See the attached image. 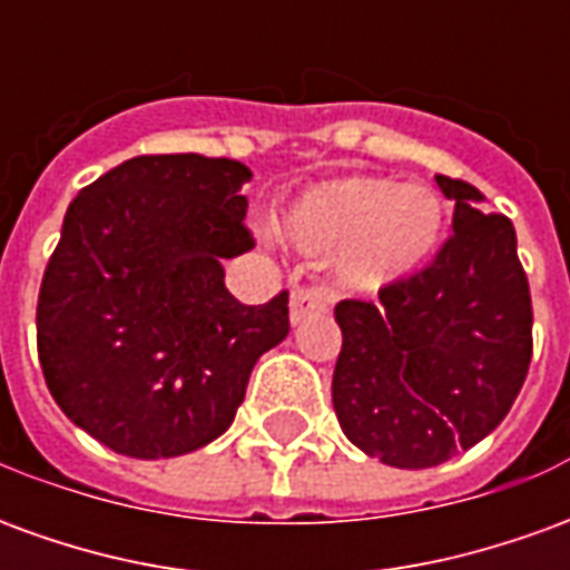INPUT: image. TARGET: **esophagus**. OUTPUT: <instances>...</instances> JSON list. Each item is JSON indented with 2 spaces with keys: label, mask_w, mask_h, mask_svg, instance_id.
<instances>
[{
  "label": "esophagus",
  "mask_w": 570,
  "mask_h": 570,
  "mask_svg": "<svg viewBox=\"0 0 570 570\" xmlns=\"http://www.w3.org/2000/svg\"><path fill=\"white\" fill-rule=\"evenodd\" d=\"M323 311H326V298L321 289H293V296H289V323L293 326H302L311 317H321Z\"/></svg>",
  "instance_id": "34e87169"
}]
</instances>
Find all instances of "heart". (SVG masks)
<instances>
[{"label":"heart","instance_id":"obj_1","mask_svg":"<svg viewBox=\"0 0 570 570\" xmlns=\"http://www.w3.org/2000/svg\"><path fill=\"white\" fill-rule=\"evenodd\" d=\"M445 232L442 200L391 176L342 174L311 183L286 204L277 235L305 256H333L335 284L379 296L433 259Z\"/></svg>","mask_w":570,"mask_h":570}]
</instances>
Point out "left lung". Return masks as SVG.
Wrapping results in <instances>:
<instances>
[{
    "mask_svg": "<svg viewBox=\"0 0 570 570\" xmlns=\"http://www.w3.org/2000/svg\"><path fill=\"white\" fill-rule=\"evenodd\" d=\"M454 200L436 262L372 302H338L333 406L357 449L400 470L466 452L498 428L531 363V296L515 228L482 191L436 176Z\"/></svg>",
    "mask_w": 570,
    "mask_h": 570,
    "instance_id": "8db88e82",
    "label": "left lung"
}]
</instances>
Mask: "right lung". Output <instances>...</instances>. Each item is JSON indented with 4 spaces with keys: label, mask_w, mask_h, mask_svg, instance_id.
<instances>
[{
    "label": "right lung",
    "mask_w": 570,
    "mask_h": 570,
    "mask_svg": "<svg viewBox=\"0 0 570 570\" xmlns=\"http://www.w3.org/2000/svg\"><path fill=\"white\" fill-rule=\"evenodd\" d=\"M249 167L140 155L81 188L36 308L45 384L76 428L158 461L232 428L256 360L289 333L286 293L240 305L223 259L253 247Z\"/></svg>",
    "instance_id": "obj_1"
}]
</instances>
